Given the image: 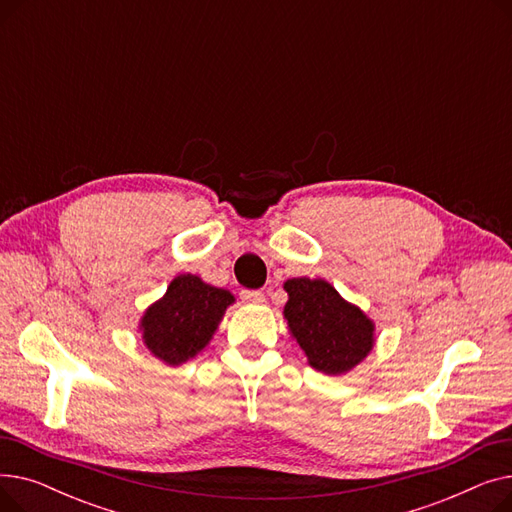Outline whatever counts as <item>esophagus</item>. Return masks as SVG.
Returning <instances> with one entry per match:
<instances>
[{
    "label": "esophagus",
    "mask_w": 512,
    "mask_h": 512,
    "mask_svg": "<svg viewBox=\"0 0 512 512\" xmlns=\"http://www.w3.org/2000/svg\"><path fill=\"white\" fill-rule=\"evenodd\" d=\"M240 299L247 301V303H263L265 301V294L261 290H242L240 292Z\"/></svg>",
    "instance_id": "34e87169"
}]
</instances>
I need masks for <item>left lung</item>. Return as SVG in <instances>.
Masks as SVG:
<instances>
[{
    "mask_svg": "<svg viewBox=\"0 0 512 512\" xmlns=\"http://www.w3.org/2000/svg\"><path fill=\"white\" fill-rule=\"evenodd\" d=\"M284 319L307 363L326 375L351 373L375 346L373 319L324 278H290Z\"/></svg>",
    "mask_w": 512,
    "mask_h": 512,
    "instance_id": "8db88e82",
    "label": "left lung"
}]
</instances>
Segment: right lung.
I'll list each match as a JSON object with an SVG mask.
<instances>
[{
    "label": "right lung",
    "instance_id": "add662e5",
    "mask_svg": "<svg viewBox=\"0 0 512 512\" xmlns=\"http://www.w3.org/2000/svg\"><path fill=\"white\" fill-rule=\"evenodd\" d=\"M234 301L230 290L211 286L193 274H180L139 319L143 344L170 367L191 361L211 342Z\"/></svg>",
    "mask_w": 512,
    "mask_h": 512
}]
</instances>
